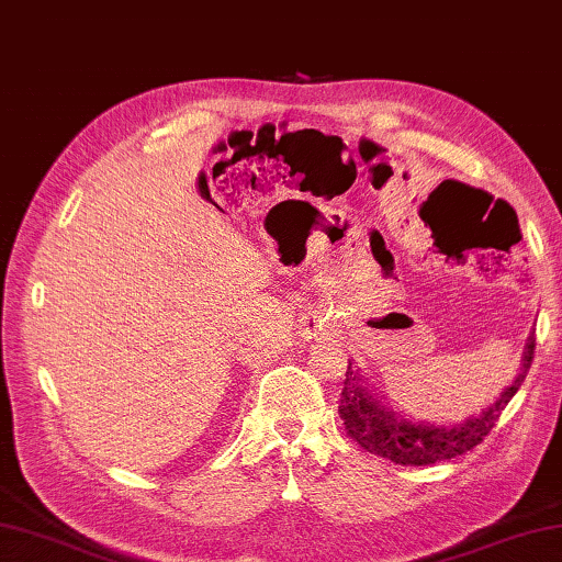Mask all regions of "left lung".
Returning <instances> with one entry per match:
<instances>
[{
  "label": "left lung",
  "mask_w": 562,
  "mask_h": 562,
  "mask_svg": "<svg viewBox=\"0 0 562 562\" xmlns=\"http://www.w3.org/2000/svg\"><path fill=\"white\" fill-rule=\"evenodd\" d=\"M536 340L529 336L527 348L521 355V369L515 381L499 393L495 403L481 411V415L465 417L463 423L453 425H435V423H413L403 413L393 411L391 405L379 398V393H372L360 369L348 364L342 381V393L338 401L340 420L348 429V435L367 449L369 453L384 457L401 465H429L437 461H447L461 453L479 447L487 437V432L499 420V413L512 396L519 391L524 376H527L531 360H533Z\"/></svg>",
  "instance_id": "1"
}]
</instances>
